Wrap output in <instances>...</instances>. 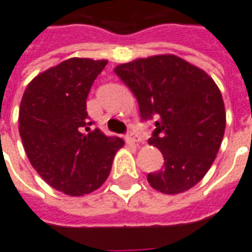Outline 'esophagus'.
Segmentation results:
<instances>
[{
    "label": "esophagus",
    "instance_id": "obj_1",
    "mask_svg": "<svg viewBox=\"0 0 252 252\" xmlns=\"http://www.w3.org/2000/svg\"><path fill=\"white\" fill-rule=\"evenodd\" d=\"M126 140L131 143H139L140 142V136L136 131H129L126 133Z\"/></svg>",
    "mask_w": 252,
    "mask_h": 252
}]
</instances>
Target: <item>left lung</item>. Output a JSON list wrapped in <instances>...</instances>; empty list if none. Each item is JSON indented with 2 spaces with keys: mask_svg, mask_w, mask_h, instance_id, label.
<instances>
[{
  "mask_svg": "<svg viewBox=\"0 0 252 252\" xmlns=\"http://www.w3.org/2000/svg\"><path fill=\"white\" fill-rule=\"evenodd\" d=\"M139 103L142 121L156 128L149 143L161 150L163 168L147 175L153 188L180 193L193 187L216 159L225 132L222 95L212 77L172 54L116 66Z\"/></svg>",
  "mask_w": 252,
  "mask_h": 252,
  "instance_id": "obj_1",
  "label": "left lung"
}]
</instances>
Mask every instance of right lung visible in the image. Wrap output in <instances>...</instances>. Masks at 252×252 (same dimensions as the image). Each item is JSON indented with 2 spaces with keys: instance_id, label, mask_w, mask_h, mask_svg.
I'll return each mask as SVG.
<instances>
[{
  "instance_id": "obj_1",
  "label": "right lung",
  "mask_w": 252,
  "mask_h": 252,
  "mask_svg": "<svg viewBox=\"0 0 252 252\" xmlns=\"http://www.w3.org/2000/svg\"><path fill=\"white\" fill-rule=\"evenodd\" d=\"M106 60L69 59L32 79L23 94L19 132L28 159L49 186L71 196L99 188L124 146L87 114L86 99Z\"/></svg>"
}]
</instances>
